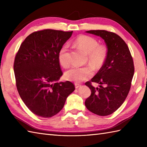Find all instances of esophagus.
<instances>
[{"mask_svg": "<svg viewBox=\"0 0 147 147\" xmlns=\"http://www.w3.org/2000/svg\"><path fill=\"white\" fill-rule=\"evenodd\" d=\"M74 85H75V88L76 89L80 88V87L81 86V85H79V84H78V83H75V84H74Z\"/></svg>", "mask_w": 147, "mask_h": 147, "instance_id": "34e87169", "label": "esophagus"}]
</instances>
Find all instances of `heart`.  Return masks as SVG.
Returning <instances> with one entry per match:
<instances>
[{
	"label": "heart",
	"mask_w": 147,
	"mask_h": 147,
	"mask_svg": "<svg viewBox=\"0 0 147 147\" xmlns=\"http://www.w3.org/2000/svg\"><path fill=\"white\" fill-rule=\"evenodd\" d=\"M74 43L79 48L88 54L89 63L92 66L98 69L106 60L107 55V49L104 45H99L97 40L92 36L80 35L76 38ZM68 45H62L58 52V61L62 66L66 67L69 65L67 57ZM93 75L92 69L89 66L71 67L65 73V79L76 83L82 82L90 78Z\"/></svg>",
	"instance_id": "heart-1"
}]
</instances>
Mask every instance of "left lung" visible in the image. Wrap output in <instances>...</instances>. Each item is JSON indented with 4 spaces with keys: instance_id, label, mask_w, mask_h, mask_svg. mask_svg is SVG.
<instances>
[{
    "instance_id": "1",
    "label": "left lung",
    "mask_w": 147,
    "mask_h": 147,
    "mask_svg": "<svg viewBox=\"0 0 147 147\" xmlns=\"http://www.w3.org/2000/svg\"><path fill=\"white\" fill-rule=\"evenodd\" d=\"M86 33L104 40L107 55L102 67L91 80L99 84L95 88L88 82L85 85L91 90V95L85 100L90 112L105 116L121 107L129 92L134 75V64L128 47L121 37L105 30H90Z\"/></svg>"
}]
</instances>
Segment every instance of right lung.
Here are the masks:
<instances>
[{
	"instance_id": "add662e5",
	"label": "right lung",
	"mask_w": 147,
	"mask_h": 147,
	"mask_svg": "<svg viewBox=\"0 0 147 147\" xmlns=\"http://www.w3.org/2000/svg\"><path fill=\"white\" fill-rule=\"evenodd\" d=\"M73 33L54 30L33 32L21 43L14 71L19 94L34 114L47 118L63 108L75 88L71 82H58L62 72L58 52Z\"/></svg>"
}]
</instances>
